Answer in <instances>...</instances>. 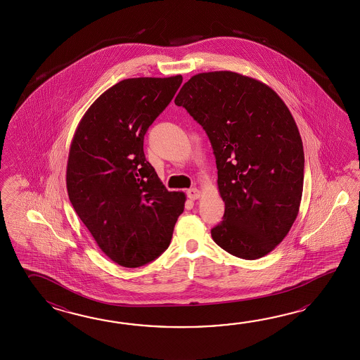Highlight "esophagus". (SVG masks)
<instances>
[{
	"instance_id": "obj_1",
	"label": "esophagus",
	"mask_w": 360,
	"mask_h": 360,
	"mask_svg": "<svg viewBox=\"0 0 360 360\" xmlns=\"http://www.w3.org/2000/svg\"><path fill=\"white\" fill-rule=\"evenodd\" d=\"M186 195H188V198L191 199V200H195V199H198L200 197V191L197 189V188H191V189L186 191Z\"/></svg>"
}]
</instances>
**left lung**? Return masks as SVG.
<instances>
[{
  "instance_id": "left-lung-1",
  "label": "left lung",
  "mask_w": 360,
  "mask_h": 360,
  "mask_svg": "<svg viewBox=\"0 0 360 360\" xmlns=\"http://www.w3.org/2000/svg\"><path fill=\"white\" fill-rule=\"evenodd\" d=\"M175 104L206 131L225 203L214 243L256 260L271 252L299 214L304 148L290 109L273 89L230 70L191 77Z\"/></svg>"
}]
</instances>
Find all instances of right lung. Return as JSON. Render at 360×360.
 Wrapping results in <instances>:
<instances>
[{
    "instance_id": "right-lung-1",
    "label": "right lung",
    "mask_w": 360,
    "mask_h": 360,
    "mask_svg": "<svg viewBox=\"0 0 360 360\" xmlns=\"http://www.w3.org/2000/svg\"><path fill=\"white\" fill-rule=\"evenodd\" d=\"M183 77L127 78L103 92L77 126L67 191L81 221L115 264L138 268L167 250L185 194L146 161L144 136Z\"/></svg>"
}]
</instances>
